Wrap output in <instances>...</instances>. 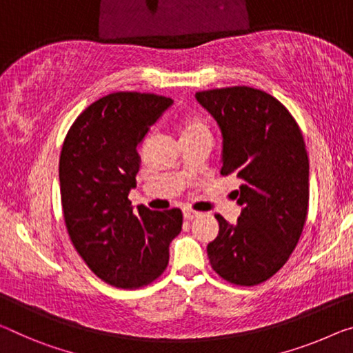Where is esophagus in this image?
<instances>
[{
    "label": "esophagus",
    "mask_w": 353,
    "mask_h": 353,
    "mask_svg": "<svg viewBox=\"0 0 353 353\" xmlns=\"http://www.w3.org/2000/svg\"><path fill=\"white\" fill-rule=\"evenodd\" d=\"M199 216H200V213H197V211H192V210H189V208L183 210V218L186 219V221H192L195 218H199Z\"/></svg>",
    "instance_id": "esophagus-1"
}]
</instances>
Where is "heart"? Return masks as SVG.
Masks as SVG:
<instances>
[{
    "label": "heart",
    "mask_w": 353,
    "mask_h": 353,
    "mask_svg": "<svg viewBox=\"0 0 353 353\" xmlns=\"http://www.w3.org/2000/svg\"><path fill=\"white\" fill-rule=\"evenodd\" d=\"M205 131H208L207 124H205L197 117L186 118V120L181 123V137H183V135H189V134H195V132H205Z\"/></svg>",
    "instance_id": "heart-1"
}]
</instances>
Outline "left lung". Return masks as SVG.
Returning a JSON list of instances; mask_svg holds the SVG:
<instances>
[{"instance_id": "1", "label": "left lung", "mask_w": 353, "mask_h": 353, "mask_svg": "<svg viewBox=\"0 0 353 353\" xmlns=\"http://www.w3.org/2000/svg\"><path fill=\"white\" fill-rule=\"evenodd\" d=\"M195 99L222 135V175H236V224L216 214L219 233L207 246L221 278L256 285L284 267L306 222L309 161L294 117L273 96L249 86L208 90Z\"/></svg>"}]
</instances>
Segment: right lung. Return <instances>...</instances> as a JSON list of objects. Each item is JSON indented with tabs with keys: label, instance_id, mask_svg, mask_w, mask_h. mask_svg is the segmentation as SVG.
Here are the masks:
<instances>
[{
	"label": "right lung",
	"instance_id": "1",
	"mask_svg": "<svg viewBox=\"0 0 353 353\" xmlns=\"http://www.w3.org/2000/svg\"><path fill=\"white\" fill-rule=\"evenodd\" d=\"M173 99L112 93L77 117L59 156L64 222L74 248L107 284L137 289L164 273L181 232L178 208L134 211L128 195L139 173L137 146Z\"/></svg>",
	"mask_w": 353,
	"mask_h": 353
}]
</instances>
